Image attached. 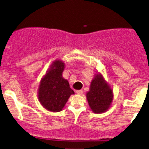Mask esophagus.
Here are the masks:
<instances>
[{
	"label": "esophagus",
	"mask_w": 149,
	"mask_h": 149,
	"mask_svg": "<svg viewBox=\"0 0 149 149\" xmlns=\"http://www.w3.org/2000/svg\"><path fill=\"white\" fill-rule=\"evenodd\" d=\"M76 93L78 94V95H82V94H83V91H82L81 90H77V91H76Z\"/></svg>",
	"instance_id": "obj_1"
}]
</instances>
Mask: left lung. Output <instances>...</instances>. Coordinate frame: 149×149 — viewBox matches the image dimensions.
Returning <instances> with one entry per match:
<instances>
[{
    "label": "left lung",
    "mask_w": 149,
    "mask_h": 149,
    "mask_svg": "<svg viewBox=\"0 0 149 149\" xmlns=\"http://www.w3.org/2000/svg\"><path fill=\"white\" fill-rule=\"evenodd\" d=\"M86 98L89 107L95 113H103L111 107L113 89L100 73L94 76L90 90L86 92Z\"/></svg>",
    "instance_id": "left-lung-1"
}]
</instances>
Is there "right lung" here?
Wrapping results in <instances>:
<instances>
[{"instance_id": "1", "label": "right lung", "mask_w": 149, "mask_h": 149, "mask_svg": "<svg viewBox=\"0 0 149 149\" xmlns=\"http://www.w3.org/2000/svg\"><path fill=\"white\" fill-rule=\"evenodd\" d=\"M64 68V61L56 59L40 80L38 99L43 108L49 111H61L70 96L74 95L69 81L62 76Z\"/></svg>"}]
</instances>
